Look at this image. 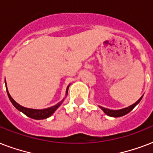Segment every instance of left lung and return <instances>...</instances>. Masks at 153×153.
Wrapping results in <instances>:
<instances>
[{"instance_id":"1","label":"left lung","mask_w":153,"mask_h":153,"mask_svg":"<svg viewBox=\"0 0 153 153\" xmlns=\"http://www.w3.org/2000/svg\"><path fill=\"white\" fill-rule=\"evenodd\" d=\"M142 97L141 96L139 100L137 101V102H135L134 104L130 105V106L127 107V108H125V109H118V110H112V109H106V108H104V107H102V106H99L101 109L104 111V113L105 114H107L108 116H110V117H121V116H124V115H126L128 113L132 110V109L134 108V107L137 105L140 102V100L142 99Z\"/></svg>"}]
</instances>
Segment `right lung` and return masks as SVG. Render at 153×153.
Here are the masks:
<instances>
[{"label":"right lung","instance_id":"1","mask_svg":"<svg viewBox=\"0 0 153 153\" xmlns=\"http://www.w3.org/2000/svg\"><path fill=\"white\" fill-rule=\"evenodd\" d=\"M68 88H69V86H67V94L68 93ZM6 90H7V87H6ZM7 94H8V96L9 99H10L11 102L13 103V105L14 106L18 109L20 110V112H22L24 114L26 115V116L29 117L33 119H36V120H41V119H45L49 117L50 116L52 115V114L56 110V109L59 107V105L62 103L63 100L61 101L60 102H59L57 105H55L54 106H51L50 108H48V109H28V108H25V107L20 105L16 102L15 101L13 100V98L11 97L9 93H8V90H7Z\"/></svg>","mask_w":153,"mask_h":153}]
</instances>
